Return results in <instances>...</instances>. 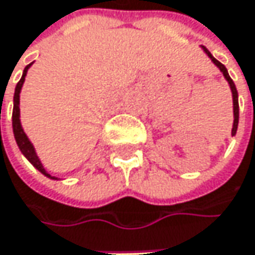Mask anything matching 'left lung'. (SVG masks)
<instances>
[{"mask_svg": "<svg viewBox=\"0 0 255 255\" xmlns=\"http://www.w3.org/2000/svg\"><path fill=\"white\" fill-rule=\"evenodd\" d=\"M203 51L207 54V57L213 61V64L222 72V75H223V78L228 80V85H229V88H231V92H232V104H234V125H232V136H235L237 135V130H238V120H239V104H238V91H237V86H235V83H234V80L231 79V76H229V73H228V69L220 63V61H217L213 55H211V52L208 51L207 48L203 47Z\"/></svg>", "mask_w": 255, "mask_h": 255, "instance_id": "1", "label": "left lung"}]
</instances>
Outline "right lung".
Here are the masks:
<instances>
[{
  "label": "right lung",
  "mask_w": 255,
  "mask_h": 255,
  "mask_svg": "<svg viewBox=\"0 0 255 255\" xmlns=\"http://www.w3.org/2000/svg\"><path fill=\"white\" fill-rule=\"evenodd\" d=\"M32 64H33V63H30L29 66H26V67H24L23 75H21V79L18 80L16 89H14V100H13V133H14V138H16V142H17V146H18V149H20V151H21V154L27 158V161H29V163L36 169V170H39L42 175L47 176L48 179L58 180L60 177L49 175V173L47 172V169L44 167V164H42L41 158H39V157H38V154H36V149H35L33 143L30 142L29 136L26 135V132H24V129H23V126H21V120H20V92H21L23 83H24V79H26L27 70L30 69V66H32Z\"/></svg>",
  "instance_id": "1"
}]
</instances>
